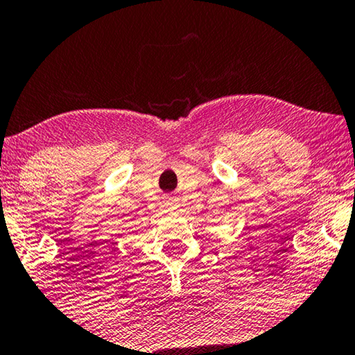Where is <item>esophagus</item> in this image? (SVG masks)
I'll list each match as a JSON object with an SVG mask.
<instances>
[{"instance_id":"1","label":"esophagus","mask_w":355,"mask_h":355,"mask_svg":"<svg viewBox=\"0 0 355 355\" xmlns=\"http://www.w3.org/2000/svg\"><path fill=\"white\" fill-rule=\"evenodd\" d=\"M177 199L175 198H172V196H167L166 198V207L167 209H175L177 207Z\"/></svg>"}]
</instances>
